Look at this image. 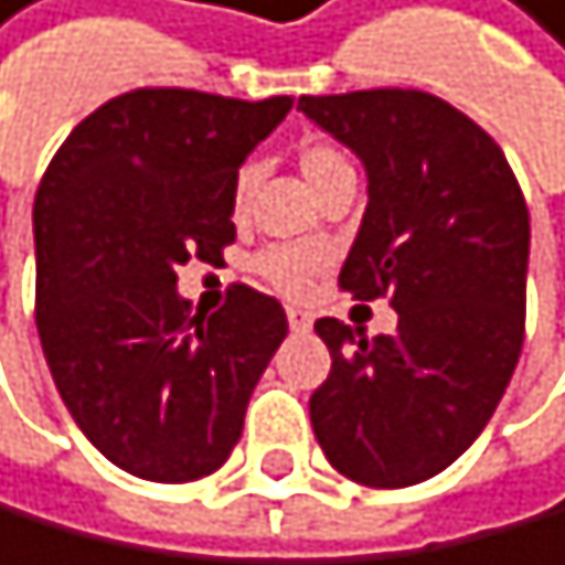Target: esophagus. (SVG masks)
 <instances>
[{
  "instance_id": "34e87169",
  "label": "esophagus",
  "mask_w": 565,
  "mask_h": 565,
  "mask_svg": "<svg viewBox=\"0 0 565 565\" xmlns=\"http://www.w3.org/2000/svg\"><path fill=\"white\" fill-rule=\"evenodd\" d=\"M288 324H291V331H310L313 317L306 310H288Z\"/></svg>"
}]
</instances>
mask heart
I'll use <instances>...</instances> for the list:
<instances>
[{
    "mask_svg": "<svg viewBox=\"0 0 565 565\" xmlns=\"http://www.w3.org/2000/svg\"><path fill=\"white\" fill-rule=\"evenodd\" d=\"M299 169L306 175V183H310L317 194L328 183L339 180V175L353 172L350 161H345L339 150L328 147V143H306L299 150ZM255 175H259V172H255V166H241L237 169L234 186H231V212L234 215H245L252 186H255ZM328 263H331V255H328V248H320V245H270V248H263L252 259V274L259 277L263 285H270L274 291L299 299V295H306L317 285V277L328 270Z\"/></svg>",
    "mask_w": 565,
    "mask_h": 565,
    "instance_id": "heart-1",
    "label": "heart"
}]
</instances>
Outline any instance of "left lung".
<instances>
[{
  "instance_id": "8db88e82",
  "label": "left lung",
  "mask_w": 565,
  "mask_h": 565,
  "mask_svg": "<svg viewBox=\"0 0 565 565\" xmlns=\"http://www.w3.org/2000/svg\"><path fill=\"white\" fill-rule=\"evenodd\" d=\"M367 169V212L339 274L390 299L393 334L317 320L331 375L310 396L320 450L345 480L396 490L458 461L504 396L526 324L530 212L501 147L422 89L299 96Z\"/></svg>"
}]
</instances>
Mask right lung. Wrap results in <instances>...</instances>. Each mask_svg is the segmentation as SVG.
<instances>
[{"label":"right lung","mask_w":565,"mask_h":565,"mask_svg":"<svg viewBox=\"0 0 565 565\" xmlns=\"http://www.w3.org/2000/svg\"><path fill=\"white\" fill-rule=\"evenodd\" d=\"M288 110L291 96L143 85L82 118L39 183L45 364L89 444L140 480L220 469L288 334L280 302L248 285L212 317L175 291L180 266H215L234 245V175Z\"/></svg>","instance_id":"obj_1"}]
</instances>
